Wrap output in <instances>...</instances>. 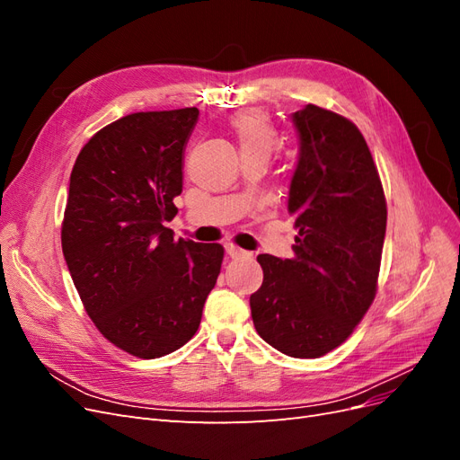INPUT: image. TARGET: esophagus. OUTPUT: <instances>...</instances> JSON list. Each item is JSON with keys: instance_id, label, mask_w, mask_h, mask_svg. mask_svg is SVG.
Instances as JSON below:
<instances>
[{"instance_id": "obj_1", "label": "esophagus", "mask_w": 460, "mask_h": 460, "mask_svg": "<svg viewBox=\"0 0 460 460\" xmlns=\"http://www.w3.org/2000/svg\"><path fill=\"white\" fill-rule=\"evenodd\" d=\"M226 253H228L232 259H243V257L252 255L249 252H245V249H242V247H238V245H234V243H228V245H226Z\"/></svg>"}]
</instances>
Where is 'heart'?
<instances>
[{"instance_id": "obj_1", "label": "heart", "mask_w": 460, "mask_h": 460, "mask_svg": "<svg viewBox=\"0 0 460 460\" xmlns=\"http://www.w3.org/2000/svg\"><path fill=\"white\" fill-rule=\"evenodd\" d=\"M228 127L238 140L242 155L257 153V155L270 157L272 151L280 144V136H278L270 115L261 109L238 111L230 117Z\"/></svg>"}]
</instances>
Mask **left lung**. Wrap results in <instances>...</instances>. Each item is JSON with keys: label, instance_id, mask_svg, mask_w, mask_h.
Instances as JSON below:
<instances>
[{"label": "left lung", "instance_id": "8db88e82", "mask_svg": "<svg viewBox=\"0 0 460 460\" xmlns=\"http://www.w3.org/2000/svg\"><path fill=\"white\" fill-rule=\"evenodd\" d=\"M294 124V257H257L264 278L249 305L257 333L274 349L318 358L351 336L376 297L387 205L370 149L349 119L309 103Z\"/></svg>", "mask_w": 460, "mask_h": 460}]
</instances>
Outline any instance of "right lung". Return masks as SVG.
Listing matches in <instances>:
<instances>
[{
  "instance_id": "add662e5",
  "label": "right lung",
  "mask_w": 460,
  "mask_h": 460,
  "mask_svg": "<svg viewBox=\"0 0 460 460\" xmlns=\"http://www.w3.org/2000/svg\"><path fill=\"white\" fill-rule=\"evenodd\" d=\"M196 107L142 111L95 132L71 172L61 243L95 328L140 358L188 343L217 284L225 247L174 240L182 155Z\"/></svg>"
}]
</instances>
